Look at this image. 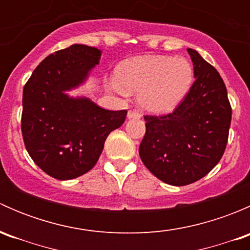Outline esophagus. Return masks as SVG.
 <instances>
[{
	"label": "esophagus",
	"instance_id": "obj_1",
	"mask_svg": "<svg viewBox=\"0 0 250 250\" xmlns=\"http://www.w3.org/2000/svg\"><path fill=\"white\" fill-rule=\"evenodd\" d=\"M128 118H140V113L138 110H129L128 111Z\"/></svg>",
	"mask_w": 250,
	"mask_h": 250
}]
</instances>
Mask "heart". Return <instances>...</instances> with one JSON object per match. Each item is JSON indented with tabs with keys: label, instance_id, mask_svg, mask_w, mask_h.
<instances>
[{
	"label": "heart",
	"instance_id": "1",
	"mask_svg": "<svg viewBox=\"0 0 250 250\" xmlns=\"http://www.w3.org/2000/svg\"><path fill=\"white\" fill-rule=\"evenodd\" d=\"M195 71L185 58L146 55L125 60L116 70L120 92H139L138 102L151 112L174 109L191 89Z\"/></svg>",
	"mask_w": 250,
	"mask_h": 250
}]
</instances>
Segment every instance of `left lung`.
I'll use <instances>...</instances> for the list:
<instances>
[{
	"mask_svg": "<svg viewBox=\"0 0 250 250\" xmlns=\"http://www.w3.org/2000/svg\"><path fill=\"white\" fill-rule=\"evenodd\" d=\"M188 52L196 81L173 112L144 116L146 132L139 146L145 167L174 186L195 183L218 165L232 116L225 83L215 67L196 50Z\"/></svg>",
	"mask_w": 250,
	"mask_h": 250,
	"instance_id": "1",
	"label": "left lung"
}]
</instances>
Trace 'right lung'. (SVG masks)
I'll return each mask as SVG.
<instances>
[{
	"mask_svg": "<svg viewBox=\"0 0 250 250\" xmlns=\"http://www.w3.org/2000/svg\"><path fill=\"white\" fill-rule=\"evenodd\" d=\"M102 52L84 44L49 54L40 62L22 90L21 133L34 162L59 180L89 172L105 140L123 125L127 110L102 109L87 98H70L99 64Z\"/></svg>",
	"mask_w": 250,
	"mask_h": 250,
	"instance_id": "1",
	"label": "right lung"
}]
</instances>
